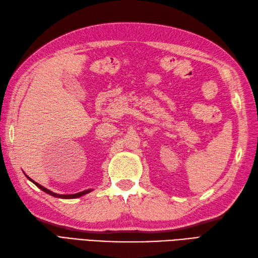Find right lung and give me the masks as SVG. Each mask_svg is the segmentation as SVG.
<instances>
[{
	"label": "right lung",
	"mask_w": 258,
	"mask_h": 258,
	"mask_svg": "<svg viewBox=\"0 0 258 258\" xmlns=\"http://www.w3.org/2000/svg\"><path fill=\"white\" fill-rule=\"evenodd\" d=\"M27 176V175H26ZM28 177V180H30L32 183L35 184L36 186H38L39 188L40 189H42L43 192H45L47 194H49V195H52V196H54V197H58V198H66V200H68V198H77V197H81V196H83V195H86V194H88L89 192H91L92 189H86V190H83V192H79V193H76V194H69V195H60V194H55V193H53V192H51L50 189H48V188H45V187H43L42 185H40V184H38L37 182H35V181H32L29 176H27Z\"/></svg>",
	"instance_id": "obj_1"
}]
</instances>
